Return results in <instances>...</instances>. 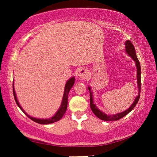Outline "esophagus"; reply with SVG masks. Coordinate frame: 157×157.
<instances>
[{
	"label": "esophagus",
	"mask_w": 157,
	"mask_h": 157,
	"mask_svg": "<svg viewBox=\"0 0 157 157\" xmlns=\"http://www.w3.org/2000/svg\"><path fill=\"white\" fill-rule=\"evenodd\" d=\"M88 75V70L86 69H79L78 73V78L79 79H85Z\"/></svg>",
	"instance_id": "1"
}]
</instances>
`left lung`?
<instances>
[{
	"mask_svg": "<svg viewBox=\"0 0 157 157\" xmlns=\"http://www.w3.org/2000/svg\"><path fill=\"white\" fill-rule=\"evenodd\" d=\"M125 45L126 53L135 61L136 69H137V84H138V94L136 97L134 101L132 103V105L130 106L128 109L125 110V111H123L121 113H117V114H114V115H107V114H106V113H105L104 112L101 111V110L98 109L97 106H96V105L94 102V98H93V92L91 90V87L90 86H88V88L90 91V108L92 109V112L94 113V114L99 119H101V120H103V121H117V120L121 119L122 117H125V115H128L130 111H132V109L135 107L136 104H137L138 101H139L140 94V90H141L140 64V62L137 58V56H136L134 46L132 44L131 41L127 40L125 42Z\"/></svg>",
	"mask_w": 157,
	"mask_h": 157,
	"instance_id": "left-lung-1",
	"label": "left lung"
}]
</instances>
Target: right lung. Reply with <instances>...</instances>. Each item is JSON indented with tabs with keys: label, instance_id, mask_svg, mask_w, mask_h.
I'll return each instance as SVG.
<instances>
[{
	"label": "right lung",
	"instance_id": "1",
	"mask_svg": "<svg viewBox=\"0 0 157 157\" xmlns=\"http://www.w3.org/2000/svg\"><path fill=\"white\" fill-rule=\"evenodd\" d=\"M75 83V78L74 77H72L70 79H69L66 82V84L65 86V90H64V94H63V99H62V102L61 105L60 106L59 109H58V111L56 112L55 114L53 115L52 117L48 118V119H38V118H35L29 115L28 114L25 113V111L23 109V108L21 106V105H19V103L17 101V96L15 94V88H14V82L13 84V96H14V98L15 100V102L17 103V105L19 107V109L21 110V111L25 113V114L27 115L28 117L32 119V121H34L36 123H40V124H44V125H46V124H49V123H55L56 121H59L61 119L63 116L64 115V114L65 113L66 111H67V102H68V94L69 92L70 91V90L72 88V86H73Z\"/></svg>",
	"mask_w": 157,
	"mask_h": 157
}]
</instances>
